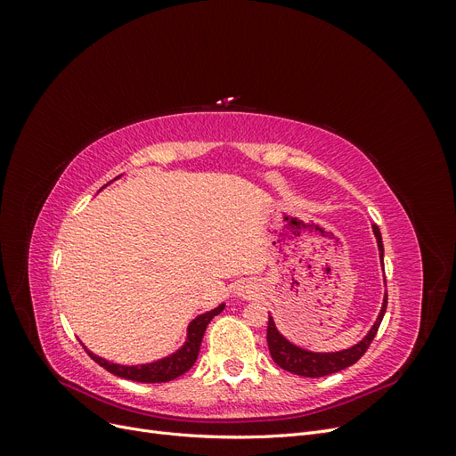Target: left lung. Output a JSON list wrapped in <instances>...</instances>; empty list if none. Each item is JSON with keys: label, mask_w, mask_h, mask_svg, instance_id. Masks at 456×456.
Masks as SVG:
<instances>
[{"label": "left lung", "mask_w": 456, "mask_h": 456, "mask_svg": "<svg viewBox=\"0 0 456 456\" xmlns=\"http://www.w3.org/2000/svg\"><path fill=\"white\" fill-rule=\"evenodd\" d=\"M372 232H375V236H377L380 260H382L384 258V245H382V236H380V230H379L377 224H372ZM386 305H388V293H384L382 310H380V314L377 317L375 325L370 327L367 337L362 342H357L355 346H352L348 350L330 352V354H315V352H308V350H302V348L295 346V344L289 342L283 335H280V330L275 329V323L272 320V315H268L266 340H268V348H270L272 360L278 363L281 369L293 372V375L310 377V379L327 377V375H333V372H337V370L346 369V367L354 365L357 360H360V357L370 346V342H372V338H375L377 330L380 327L382 317H384Z\"/></svg>", "instance_id": "8db88e82"}]
</instances>
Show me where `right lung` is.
<instances>
[{
  "mask_svg": "<svg viewBox=\"0 0 456 456\" xmlns=\"http://www.w3.org/2000/svg\"><path fill=\"white\" fill-rule=\"evenodd\" d=\"M224 310V305H220L218 308L198 315L194 322L188 325V338L184 342V346L181 350H176L175 354L163 357L159 362L154 363H146V365H118V363H110L102 357L94 355L87 350V354L93 357V360L104 367L108 372H112L116 377L134 380V382H169L175 380L196 363L198 355H200V346L205 335L207 325L211 323L215 315Z\"/></svg>",
  "mask_w": 456,
  "mask_h": 456,
  "instance_id": "add662e5",
  "label": "right lung"
}]
</instances>
